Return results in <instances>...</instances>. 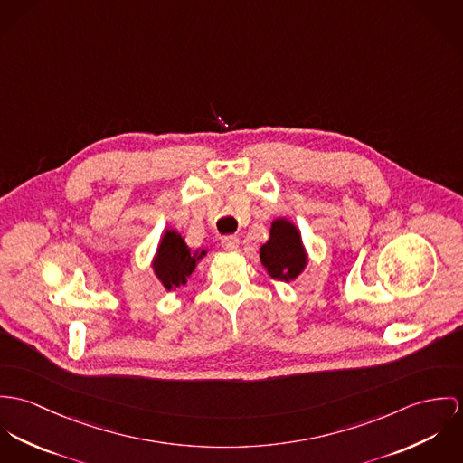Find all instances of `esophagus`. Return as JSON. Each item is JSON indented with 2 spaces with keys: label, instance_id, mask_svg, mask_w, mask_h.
Segmentation results:
<instances>
[{
  "label": "esophagus",
  "instance_id": "obj_1",
  "mask_svg": "<svg viewBox=\"0 0 463 463\" xmlns=\"http://www.w3.org/2000/svg\"><path fill=\"white\" fill-rule=\"evenodd\" d=\"M222 247H223V250L232 252L240 247V238L238 236H223L222 238Z\"/></svg>",
  "mask_w": 463,
  "mask_h": 463
}]
</instances>
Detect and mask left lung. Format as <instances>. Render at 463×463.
Masks as SVG:
<instances>
[{
  "instance_id": "obj_1",
  "label": "left lung",
  "mask_w": 463,
  "mask_h": 463,
  "mask_svg": "<svg viewBox=\"0 0 463 463\" xmlns=\"http://www.w3.org/2000/svg\"><path fill=\"white\" fill-rule=\"evenodd\" d=\"M260 262L273 279L293 280L300 275L307 257L302 247L300 232L291 222H273L269 241L260 247Z\"/></svg>"
}]
</instances>
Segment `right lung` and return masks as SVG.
Instances as JSON below:
<instances>
[{
	"label": "right lung",
	"mask_w": 463,
	"mask_h": 463,
	"mask_svg": "<svg viewBox=\"0 0 463 463\" xmlns=\"http://www.w3.org/2000/svg\"><path fill=\"white\" fill-rule=\"evenodd\" d=\"M204 256V250L192 254L184 240L177 232L166 231L155 259L156 275L166 289L181 288L194 273L197 260H201Z\"/></svg>",
	"instance_id": "1"
}]
</instances>
